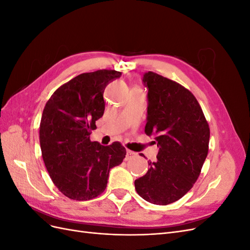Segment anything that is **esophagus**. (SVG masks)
<instances>
[{
    "label": "esophagus",
    "instance_id": "esophagus-1",
    "mask_svg": "<svg viewBox=\"0 0 250 250\" xmlns=\"http://www.w3.org/2000/svg\"><path fill=\"white\" fill-rule=\"evenodd\" d=\"M135 155H137V153L133 152V151L127 150V151H126V158H125V160H126V161H129V160H131L132 157H134Z\"/></svg>",
    "mask_w": 250,
    "mask_h": 250
}]
</instances>
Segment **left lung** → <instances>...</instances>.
<instances>
[{"label": "left lung", "mask_w": 250, "mask_h": 250, "mask_svg": "<svg viewBox=\"0 0 250 250\" xmlns=\"http://www.w3.org/2000/svg\"><path fill=\"white\" fill-rule=\"evenodd\" d=\"M143 82L148 88L145 133L153 135L160 150L134 187L143 199L167 206L185 196L199 177L209 127L197 99L179 83L153 72L144 74Z\"/></svg>", "instance_id": "1"}]
</instances>
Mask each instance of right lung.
<instances>
[{"mask_svg":"<svg viewBox=\"0 0 250 250\" xmlns=\"http://www.w3.org/2000/svg\"><path fill=\"white\" fill-rule=\"evenodd\" d=\"M121 74L115 70L80 74L58 87L43 108L42 160L53 183L70 199L85 201L102 194L109 170L126 155L119 142L102 146L89 139L104 113V89Z\"/></svg>","mask_w":250,"mask_h":250,"instance_id":"add662e5","label":"right lung"}]
</instances>
